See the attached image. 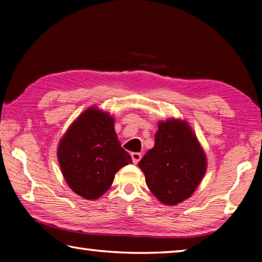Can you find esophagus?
<instances>
[{
  "label": "esophagus",
  "instance_id": "esophagus-1",
  "mask_svg": "<svg viewBox=\"0 0 262 262\" xmlns=\"http://www.w3.org/2000/svg\"><path fill=\"white\" fill-rule=\"evenodd\" d=\"M130 156H132V159H133V163L134 164H137L140 162V159H141V157H142V155L141 154H139V152H132L130 154Z\"/></svg>",
  "mask_w": 262,
  "mask_h": 262
}]
</instances>
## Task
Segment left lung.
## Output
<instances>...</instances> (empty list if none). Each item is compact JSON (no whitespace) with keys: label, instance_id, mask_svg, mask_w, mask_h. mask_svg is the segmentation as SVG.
Segmentation results:
<instances>
[{"label":"left lung","instance_id":"1","mask_svg":"<svg viewBox=\"0 0 262 262\" xmlns=\"http://www.w3.org/2000/svg\"><path fill=\"white\" fill-rule=\"evenodd\" d=\"M139 167L155 196L166 206L187 200L207 171V157L187 121L170 118L158 122L155 145Z\"/></svg>","mask_w":262,"mask_h":262}]
</instances>
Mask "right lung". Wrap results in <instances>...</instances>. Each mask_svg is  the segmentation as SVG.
Returning a JSON list of instances; mask_svg holds the SVG:
<instances>
[{"label": "right lung", "mask_w": 262, "mask_h": 262, "mask_svg": "<svg viewBox=\"0 0 262 262\" xmlns=\"http://www.w3.org/2000/svg\"><path fill=\"white\" fill-rule=\"evenodd\" d=\"M114 118L90 106L75 119L57 145V161L66 183L85 200H97L110 189L114 176L132 157L121 148Z\"/></svg>", "instance_id": "add662e5"}]
</instances>
